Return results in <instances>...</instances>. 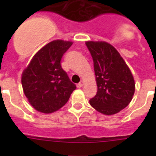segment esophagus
<instances>
[{
  "instance_id": "esophagus-1",
  "label": "esophagus",
  "mask_w": 156,
  "mask_h": 156,
  "mask_svg": "<svg viewBox=\"0 0 156 156\" xmlns=\"http://www.w3.org/2000/svg\"><path fill=\"white\" fill-rule=\"evenodd\" d=\"M84 81H81L79 83H78V87H83V85H84Z\"/></svg>"
}]
</instances>
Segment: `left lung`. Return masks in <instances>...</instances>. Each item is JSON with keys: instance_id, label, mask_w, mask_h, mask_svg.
<instances>
[{"instance_id": "obj_1", "label": "left lung", "mask_w": 156, "mask_h": 156, "mask_svg": "<svg viewBox=\"0 0 156 156\" xmlns=\"http://www.w3.org/2000/svg\"><path fill=\"white\" fill-rule=\"evenodd\" d=\"M97 84L90 104L99 112L114 115L131 101L135 84L130 69L115 48L104 41H87Z\"/></svg>"}]
</instances>
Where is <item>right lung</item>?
I'll return each instance as SVG.
<instances>
[{
    "label": "right lung",
    "mask_w": 156,
    "mask_h": 156,
    "mask_svg": "<svg viewBox=\"0 0 156 156\" xmlns=\"http://www.w3.org/2000/svg\"><path fill=\"white\" fill-rule=\"evenodd\" d=\"M72 44L62 40L50 42L33 56L23 71V91L37 111L47 114L57 111L76 88L61 66L62 56Z\"/></svg>",
    "instance_id": "obj_1"
}]
</instances>
